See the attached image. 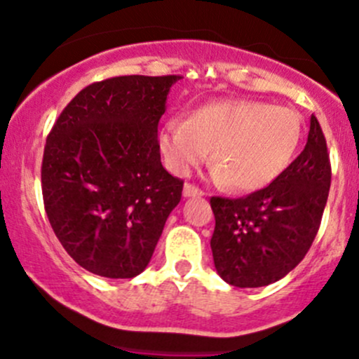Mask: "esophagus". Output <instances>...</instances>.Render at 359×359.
Returning <instances> with one entry per match:
<instances>
[{
    "label": "esophagus",
    "mask_w": 359,
    "mask_h": 359,
    "mask_svg": "<svg viewBox=\"0 0 359 359\" xmlns=\"http://www.w3.org/2000/svg\"><path fill=\"white\" fill-rule=\"evenodd\" d=\"M183 195H184V197H202V195H204V191L198 190L195 184L187 183V184H184V188H183Z\"/></svg>",
    "instance_id": "obj_1"
}]
</instances>
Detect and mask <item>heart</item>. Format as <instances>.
I'll return each instance as SVG.
<instances>
[{
  "mask_svg": "<svg viewBox=\"0 0 359 359\" xmlns=\"http://www.w3.org/2000/svg\"><path fill=\"white\" fill-rule=\"evenodd\" d=\"M302 120L293 109L248 99H222L195 108L187 120L171 118L158 133L168 168L184 176L208 161L215 178L241 194L276 181L295 161Z\"/></svg>",
  "mask_w": 359,
  "mask_h": 359,
  "instance_id": "1",
  "label": "heart"
}]
</instances>
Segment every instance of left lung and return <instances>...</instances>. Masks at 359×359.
<instances>
[{"mask_svg":"<svg viewBox=\"0 0 359 359\" xmlns=\"http://www.w3.org/2000/svg\"><path fill=\"white\" fill-rule=\"evenodd\" d=\"M330 183L325 134L312 115L304 151L278 180L246 197H211L219 278L237 288H260L293 271L321 225Z\"/></svg>","mask_w":359,"mask_h":359,"instance_id":"obj_1","label":"left lung"}]
</instances>
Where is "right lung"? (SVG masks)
Returning <instances> with one entry per match:
<instances>
[{
	"mask_svg": "<svg viewBox=\"0 0 359 359\" xmlns=\"http://www.w3.org/2000/svg\"><path fill=\"white\" fill-rule=\"evenodd\" d=\"M181 76H115L78 92L47 137L48 222L85 271L130 279L147 269L183 180L164 169L158 120Z\"/></svg>",
	"mask_w": 359,
	"mask_h": 359,
	"instance_id": "add662e5",
	"label": "right lung"
}]
</instances>
